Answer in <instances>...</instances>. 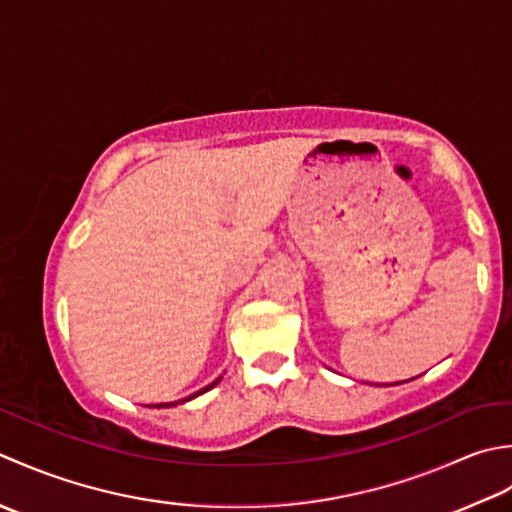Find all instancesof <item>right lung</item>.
I'll list each match as a JSON object with an SVG mask.
<instances>
[{"mask_svg":"<svg viewBox=\"0 0 512 512\" xmlns=\"http://www.w3.org/2000/svg\"><path fill=\"white\" fill-rule=\"evenodd\" d=\"M216 382H218V380H216ZM216 382H212V384H210V387H205V389H203V391H198V393H194V395H190V398H187V400H192V398H196V395H201V393H205V391H210V389H212V387H216ZM187 400H181V402H187ZM174 404H176V402H174Z\"/></svg>","mask_w":512,"mask_h":512,"instance_id":"1","label":"right lung"}]
</instances>
